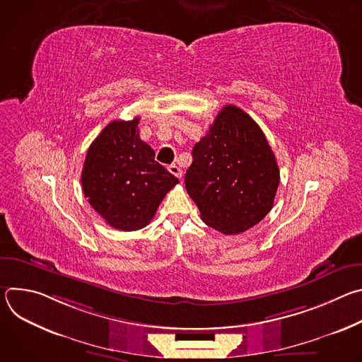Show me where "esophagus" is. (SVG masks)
Listing matches in <instances>:
<instances>
[{"mask_svg": "<svg viewBox=\"0 0 362 362\" xmlns=\"http://www.w3.org/2000/svg\"><path fill=\"white\" fill-rule=\"evenodd\" d=\"M169 172H170L173 176H176L177 179H182V170H180L179 166H176V165L169 166Z\"/></svg>", "mask_w": 362, "mask_h": 362, "instance_id": "1", "label": "esophagus"}]
</instances>
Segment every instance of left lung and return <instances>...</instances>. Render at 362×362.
I'll return each instance as SVG.
<instances>
[{
  "mask_svg": "<svg viewBox=\"0 0 362 362\" xmlns=\"http://www.w3.org/2000/svg\"><path fill=\"white\" fill-rule=\"evenodd\" d=\"M192 158L185 185L206 225L238 235L271 212L279 168L262 129L242 109L225 106Z\"/></svg>",
  "mask_w": 362,
  "mask_h": 362,
  "instance_id": "left-lung-1",
  "label": "left lung"
}]
</instances>
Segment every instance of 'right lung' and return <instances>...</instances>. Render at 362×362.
I'll list each match as a JSON object with an SVG mask.
<instances>
[{
  "label": "right lung",
  "instance_id": "1",
  "mask_svg": "<svg viewBox=\"0 0 362 362\" xmlns=\"http://www.w3.org/2000/svg\"><path fill=\"white\" fill-rule=\"evenodd\" d=\"M139 117L115 120L94 139L81 172L84 196L112 228L137 230L150 223L179 179L154 160L140 139Z\"/></svg>",
  "mask_w": 362,
  "mask_h": 362
}]
</instances>
